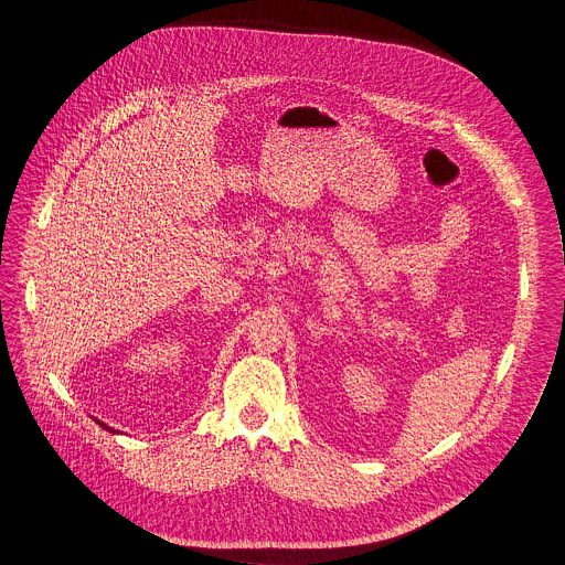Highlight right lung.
<instances>
[{
	"label": "right lung",
	"instance_id": "obj_1",
	"mask_svg": "<svg viewBox=\"0 0 565 565\" xmlns=\"http://www.w3.org/2000/svg\"><path fill=\"white\" fill-rule=\"evenodd\" d=\"M97 423H99V427H104V429H106V431H110V434H117V431H115V429H113V427H108V425H104V423H102V420H97Z\"/></svg>",
	"mask_w": 565,
	"mask_h": 565
}]
</instances>
